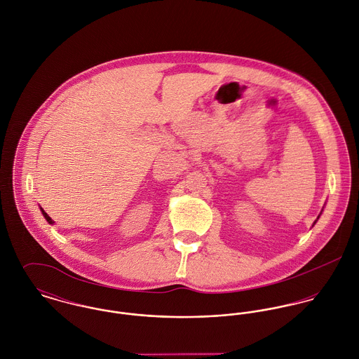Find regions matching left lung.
<instances>
[{
	"mask_svg": "<svg viewBox=\"0 0 359 359\" xmlns=\"http://www.w3.org/2000/svg\"><path fill=\"white\" fill-rule=\"evenodd\" d=\"M316 223H317V220H316V222H314V224H316Z\"/></svg>",
	"mask_w": 359,
	"mask_h": 359,
	"instance_id": "8db88e82",
	"label": "left lung"
}]
</instances>
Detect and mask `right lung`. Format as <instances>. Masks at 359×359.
<instances>
[{"instance_id": "right-lung-1", "label": "right lung", "mask_w": 359, "mask_h": 359, "mask_svg": "<svg viewBox=\"0 0 359 359\" xmlns=\"http://www.w3.org/2000/svg\"><path fill=\"white\" fill-rule=\"evenodd\" d=\"M41 212H42V215H43V217H45V219H46V222H48V223H49V224H53V223H55V222H53V220H52V219H50V217H49V216H48V215H46V212H45V210H43V209H42V208H41Z\"/></svg>"}]
</instances>
